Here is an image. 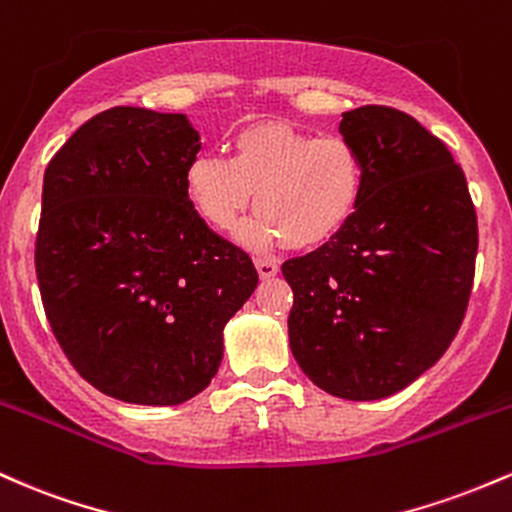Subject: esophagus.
Returning a JSON list of instances; mask_svg holds the SVG:
<instances>
[{"mask_svg":"<svg viewBox=\"0 0 512 512\" xmlns=\"http://www.w3.org/2000/svg\"><path fill=\"white\" fill-rule=\"evenodd\" d=\"M256 271L263 280H268V278H273V275H278L280 268H278V263L268 261V258H256Z\"/></svg>","mask_w":512,"mask_h":512,"instance_id":"esophagus-1","label":"esophagus"}]
</instances>
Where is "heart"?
<instances>
[{"label":"heart","instance_id":"heart-1","mask_svg":"<svg viewBox=\"0 0 512 512\" xmlns=\"http://www.w3.org/2000/svg\"><path fill=\"white\" fill-rule=\"evenodd\" d=\"M365 186V159L348 137L285 123L249 125L229 142V159L200 152L183 169L188 203L217 232L237 225L257 193L258 212L237 232L251 251L326 244L353 220Z\"/></svg>","mask_w":512,"mask_h":512}]
</instances>
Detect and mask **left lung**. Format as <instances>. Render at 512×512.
<instances>
[{
  "instance_id": "1",
  "label": "left lung",
  "mask_w": 512,
  "mask_h": 512,
  "mask_svg": "<svg viewBox=\"0 0 512 512\" xmlns=\"http://www.w3.org/2000/svg\"><path fill=\"white\" fill-rule=\"evenodd\" d=\"M338 132L360 149L365 198L336 237L283 263L290 350L350 401L401 392L452 343L472 295L476 212L462 166L409 113L360 106Z\"/></svg>"
}]
</instances>
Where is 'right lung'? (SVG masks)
<instances>
[{
	"instance_id": "1",
	"label": "right lung",
	"mask_w": 512,
	"mask_h": 512,
	"mask_svg": "<svg viewBox=\"0 0 512 512\" xmlns=\"http://www.w3.org/2000/svg\"><path fill=\"white\" fill-rule=\"evenodd\" d=\"M200 135L183 113L116 106L50 159L36 239L45 317L74 370L125 404L203 392L258 273L183 191Z\"/></svg>"
}]
</instances>
